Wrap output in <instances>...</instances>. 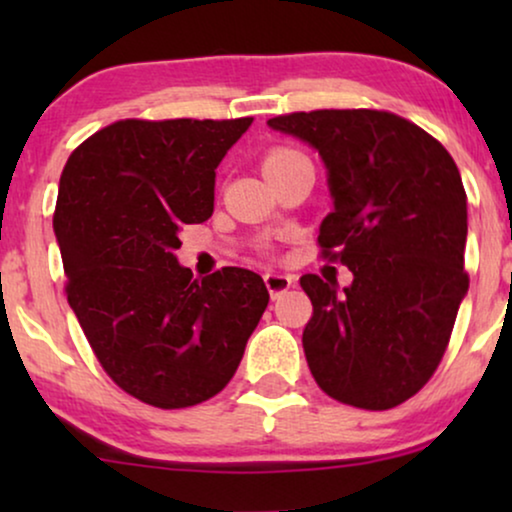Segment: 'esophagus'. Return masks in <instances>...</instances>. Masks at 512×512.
<instances>
[{
    "label": "esophagus",
    "mask_w": 512,
    "mask_h": 512,
    "mask_svg": "<svg viewBox=\"0 0 512 512\" xmlns=\"http://www.w3.org/2000/svg\"><path fill=\"white\" fill-rule=\"evenodd\" d=\"M263 279H265V286H268L272 298H279L286 289H291L293 286V277L282 275V272H265Z\"/></svg>",
    "instance_id": "obj_1"
}]
</instances>
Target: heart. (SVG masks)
<instances>
[{"label": "heart", "instance_id": "b5f03b06", "mask_svg": "<svg viewBox=\"0 0 512 512\" xmlns=\"http://www.w3.org/2000/svg\"><path fill=\"white\" fill-rule=\"evenodd\" d=\"M303 153L296 151V149H289V146H279V149H272L268 156L263 160V170H270V167H275L279 163H286V160H293V158H300Z\"/></svg>", "mask_w": 512, "mask_h": 512}]
</instances>
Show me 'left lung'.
<instances>
[{"instance_id": "left-lung-1", "label": "left lung", "mask_w": 512, "mask_h": 512, "mask_svg": "<svg viewBox=\"0 0 512 512\" xmlns=\"http://www.w3.org/2000/svg\"><path fill=\"white\" fill-rule=\"evenodd\" d=\"M319 151L333 212L321 221V258L354 282L303 275L312 300L303 349L335 401L389 410L436 373L468 291L466 191L438 139L391 111L317 109L270 118Z\"/></svg>"}]
</instances>
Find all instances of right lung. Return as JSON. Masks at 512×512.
Returning a JSON list of instances; mask_svg holds the SVG:
<instances>
[{
	"label": "right lung",
	"instance_id": "1",
	"mask_svg": "<svg viewBox=\"0 0 512 512\" xmlns=\"http://www.w3.org/2000/svg\"><path fill=\"white\" fill-rule=\"evenodd\" d=\"M251 121L125 118L62 170L53 230L69 307L104 373L153 408L219 394L268 307L256 272L193 279L174 256L179 228L212 216L216 167Z\"/></svg>",
	"mask_w": 512,
	"mask_h": 512
}]
</instances>
